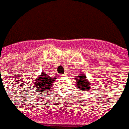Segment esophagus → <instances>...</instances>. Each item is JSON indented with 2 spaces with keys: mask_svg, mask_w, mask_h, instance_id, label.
<instances>
[{
  "mask_svg": "<svg viewBox=\"0 0 129 129\" xmlns=\"http://www.w3.org/2000/svg\"><path fill=\"white\" fill-rule=\"evenodd\" d=\"M60 76H61V77H65V76H66V75H65V74H64V75H60Z\"/></svg>",
  "mask_w": 129,
  "mask_h": 129,
  "instance_id": "1",
  "label": "esophagus"
}]
</instances>
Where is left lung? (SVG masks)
<instances>
[{"instance_id":"left-lung-1","label":"left lung","mask_w":129,"mask_h":129,"mask_svg":"<svg viewBox=\"0 0 129 129\" xmlns=\"http://www.w3.org/2000/svg\"><path fill=\"white\" fill-rule=\"evenodd\" d=\"M75 81V85L78 87L79 90H81L83 92H87L90 88H92L91 83L86 78V75L82 72L78 74L74 78Z\"/></svg>"}]
</instances>
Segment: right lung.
<instances>
[{
    "label": "right lung",
    "instance_id": "add662e5",
    "mask_svg": "<svg viewBox=\"0 0 129 129\" xmlns=\"http://www.w3.org/2000/svg\"><path fill=\"white\" fill-rule=\"evenodd\" d=\"M57 78H52L48 74L43 71L40 75H39L34 83V87L36 89L35 90L41 94L47 93L50 88L52 87L53 82L56 80Z\"/></svg>",
    "mask_w": 129,
    "mask_h": 129
}]
</instances>
